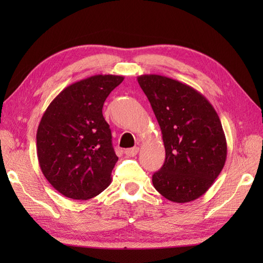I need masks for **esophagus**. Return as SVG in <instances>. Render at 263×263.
I'll list each match as a JSON object with an SVG mask.
<instances>
[{
    "label": "esophagus",
    "instance_id": "obj_1",
    "mask_svg": "<svg viewBox=\"0 0 263 263\" xmlns=\"http://www.w3.org/2000/svg\"><path fill=\"white\" fill-rule=\"evenodd\" d=\"M139 153V148L138 147H133V148H128L125 150V155L128 156V157H135V156Z\"/></svg>",
    "mask_w": 263,
    "mask_h": 263
}]
</instances>
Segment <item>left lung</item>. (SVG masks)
<instances>
[{
    "instance_id": "obj_1",
    "label": "left lung",
    "mask_w": 263,
    "mask_h": 263,
    "mask_svg": "<svg viewBox=\"0 0 263 263\" xmlns=\"http://www.w3.org/2000/svg\"><path fill=\"white\" fill-rule=\"evenodd\" d=\"M138 82L160 126L166 158L153 175L155 189L167 200L185 203L208 191L220 174L227 143L217 111L202 93L158 74Z\"/></svg>"
}]
</instances>
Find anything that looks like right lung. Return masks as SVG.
<instances>
[{
  "instance_id": "add662e5",
  "label": "right lung",
  "mask_w": 263,
  "mask_h": 263,
  "mask_svg": "<svg viewBox=\"0 0 263 263\" xmlns=\"http://www.w3.org/2000/svg\"><path fill=\"white\" fill-rule=\"evenodd\" d=\"M124 77L97 74L72 83L48 105L37 130V157L64 197L88 200L107 187L119 157L103 116L104 102Z\"/></svg>"
}]
</instances>
